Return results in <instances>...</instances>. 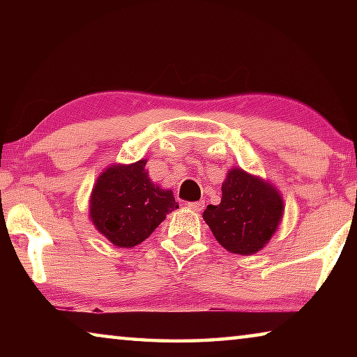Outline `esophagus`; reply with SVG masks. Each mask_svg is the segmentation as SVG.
<instances>
[{"label":"esophagus","mask_w":357,"mask_h":357,"mask_svg":"<svg viewBox=\"0 0 357 357\" xmlns=\"http://www.w3.org/2000/svg\"><path fill=\"white\" fill-rule=\"evenodd\" d=\"M187 206H189V209L195 211V213H200V211L204 209V202H192V203H187Z\"/></svg>","instance_id":"1"}]
</instances>
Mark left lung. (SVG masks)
Returning <instances> with one entry per match:
<instances>
[{"label":"left lung","instance_id":"1","mask_svg":"<svg viewBox=\"0 0 357 357\" xmlns=\"http://www.w3.org/2000/svg\"><path fill=\"white\" fill-rule=\"evenodd\" d=\"M285 211L274 184L233 167L222 184V200L208 204L203 219L223 249L238 255H253L269 243Z\"/></svg>","mask_w":357,"mask_h":357}]
</instances>
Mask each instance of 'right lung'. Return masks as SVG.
Returning a JSON list of instances; mask_svg holds the SVG:
<instances>
[{"label":"right lung","instance_id":"1","mask_svg":"<svg viewBox=\"0 0 357 357\" xmlns=\"http://www.w3.org/2000/svg\"><path fill=\"white\" fill-rule=\"evenodd\" d=\"M146 162L107 167L89 197V219L94 228L119 249L142 244L167 214L179 208L170 189L149 179Z\"/></svg>","mask_w":357,"mask_h":357}]
</instances>
